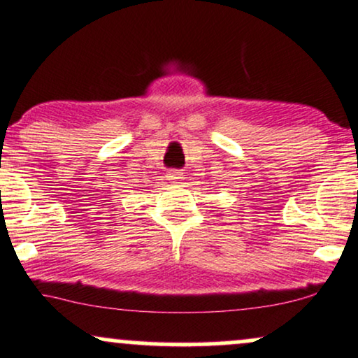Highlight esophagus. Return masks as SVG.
Returning a JSON list of instances; mask_svg holds the SVG:
<instances>
[{"label":"esophagus","instance_id":"1","mask_svg":"<svg viewBox=\"0 0 358 358\" xmlns=\"http://www.w3.org/2000/svg\"><path fill=\"white\" fill-rule=\"evenodd\" d=\"M167 179H169L171 182L179 184L180 180L184 179V172L182 171H178V169H172V171L167 172Z\"/></svg>","mask_w":358,"mask_h":358}]
</instances>
